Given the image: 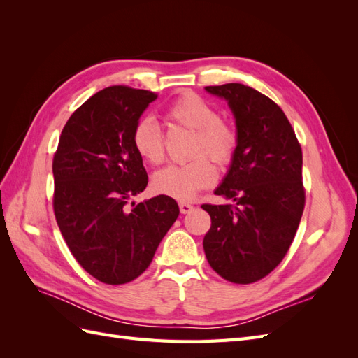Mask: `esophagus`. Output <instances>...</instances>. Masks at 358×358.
I'll return each instance as SVG.
<instances>
[{
	"instance_id": "obj_1",
	"label": "esophagus",
	"mask_w": 358,
	"mask_h": 358,
	"mask_svg": "<svg viewBox=\"0 0 358 358\" xmlns=\"http://www.w3.org/2000/svg\"><path fill=\"white\" fill-rule=\"evenodd\" d=\"M179 209H180V213H183V215H187V213H189L194 208L192 206L189 204V203H185V201H180L179 203Z\"/></svg>"
}]
</instances>
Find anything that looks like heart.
<instances>
[{
	"label": "heart",
	"mask_w": 358,
	"mask_h": 358,
	"mask_svg": "<svg viewBox=\"0 0 358 358\" xmlns=\"http://www.w3.org/2000/svg\"><path fill=\"white\" fill-rule=\"evenodd\" d=\"M164 119L171 125L191 129L188 154L192 158L157 171L152 187L162 196L189 200L199 191L210 188L216 180V171L206 157L218 166L230 164L239 145V136L236 128L218 117L215 107L196 92H183L173 100L164 112ZM133 146L138 157L149 164L157 166L164 161V137L150 119H140L136 124Z\"/></svg>",
	"instance_id": "b5f03b06"
}]
</instances>
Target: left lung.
Instances as JSON below:
<instances>
[{
	"label": "left lung",
	"instance_id": "8db88e82",
	"mask_svg": "<svg viewBox=\"0 0 358 358\" xmlns=\"http://www.w3.org/2000/svg\"><path fill=\"white\" fill-rule=\"evenodd\" d=\"M229 101L237 145L216 196L234 204H203L212 225L203 239L210 267L233 284H252L282 262L305 209L301 148L280 107L242 83L206 86Z\"/></svg>",
	"mask_w": 358,
	"mask_h": 358
}]
</instances>
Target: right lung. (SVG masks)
<instances>
[{"mask_svg":"<svg viewBox=\"0 0 358 358\" xmlns=\"http://www.w3.org/2000/svg\"><path fill=\"white\" fill-rule=\"evenodd\" d=\"M157 96L122 85L94 94L70 116L53 155L61 234L86 272L109 285L142 275L179 216L167 196L128 204L148 185L133 129Z\"/></svg>","mask_w":358,"mask_h":358,"instance_id":"right-lung-1","label":"right lung"}]
</instances>
